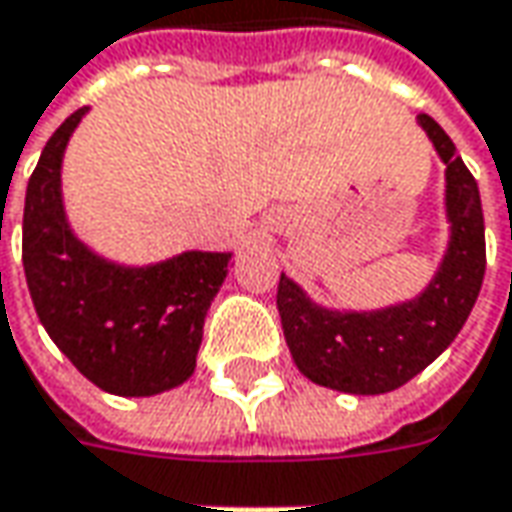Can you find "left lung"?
<instances>
[{"mask_svg": "<svg viewBox=\"0 0 512 512\" xmlns=\"http://www.w3.org/2000/svg\"><path fill=\"white\" fill-rule=\"evenodd\" d=\"M419 125L444 162L450 242L430 285L416 299L382 310L316 305L282 273L276 307L296 367L313 384L353 396H379L407 384L459 336L484 279V216L479 185L453 139L427 113Z\"/></svg>", "mask_w": 512, "mask_h": 512, "instance_id": "1", "label": "left lung"}]
</instances>
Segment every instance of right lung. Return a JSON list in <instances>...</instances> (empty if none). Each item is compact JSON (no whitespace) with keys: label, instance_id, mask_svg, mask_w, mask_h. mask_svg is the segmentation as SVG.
Segmentation results:
<instances>
[{"label":"right lung","instance_id":"right-lung-1","mask_svg":"<svg viewBox=\"0 0 512 512\" xmlns=\"http://www.w3.org/2000/svg\"><path fill=\"white\" fill-rule=\"evenodd\" d=\"M88 108L56 128L25 193L22 265L39 322L73 367L113 396H156L196 370L207 307L233 253L185 250L130 267L70 230L62 159Z\"/></svg>","mask_w":512,"mask_h":512}]
</instances>
